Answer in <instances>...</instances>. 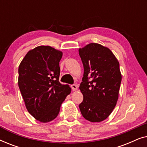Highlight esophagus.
<instances>
[{
	"label": "esophagus",
	"instance_id": "esophagus-1",
	"mask_svg": "<svg viewBox=\"0 0 147 147\" xmlns=\"http://www.w3.org/2000/svg\"><path fill=\"white\" fill-rule=\"evenodd\" d=\"M71 87L72 88V90H73V91H76V90H78V86L77 85H76V84H72Z\"/></svg>",
	"mask_w": 147,
	"mask_h": 147
}]
</instances>
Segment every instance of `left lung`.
Wrapping results in <instances>:
<instances>
[{
	"mask_svg": "<svg viewBox=\"0 0 147 147\" xmlns=\"http://www.w3.org/2000/svg\"><path fill=\"white\" fill-rule=\"evenodd\" d=\"M84 65L80 90L84 96L79 108L84 118L92 122L106 119L118 99L122 75L115 55L108 47L90 43L79 49Z\"/></svg>",
	"mask_w": 147,
	"mask_h": 147,
	"instance_id": "left-lung-1",
	"label": "left lung"
}]
</instances>
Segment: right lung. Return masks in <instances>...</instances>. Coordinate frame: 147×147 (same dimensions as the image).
I'll use <instances>...</instances> for the list:
<instances>
[{
	"label": "right lung",
	"instance_id": "1",
	"mask_svg": "<svg viewBox=\"0 0 147 147\" xmlns=\"http://www.w3.org/2000/svg\"><path fill=\"white\" fill-rule=\"evenodd\" d=\"M63 53L50 46L30 50L19 67V85L28 112L39 122L55 119L65 98L69 85L59 82V61Z\"/></svg>",
	"mask_w": 147,
	"mask_h": 147
}]
</instances>
